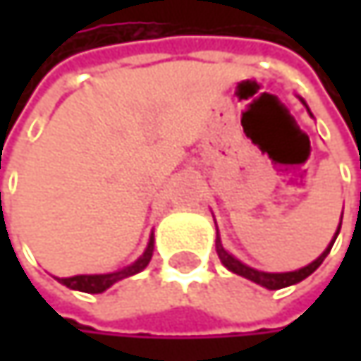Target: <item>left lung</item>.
I'll return each mask as SVG.
<instances>
[{"instance_id":"1","label":"left lung","mask_w":361,"mask_h":361,"mask_svg":"<svg viewBox=\"0 0 361 361\" xmlns=\"http://www.w3.org/2000/svg\"><path fill=\"white\" fill-rule=\"evenodd\" d=\"M301 102L305 104V100L301 98ZM305 109H307V104H305ZM310 110V109H307ZM312 114V112H310ZM341 221H343V215H341ZM338 232H341V224H338V228H336V234H334V238H332V243L326 247V251L316 259V261H312L310 265H305V267H301V269H295V271H282V274H269V271H259V269H252L249 265H245L243 261H238L234 255H230V252L224 249V245H221V238H219V232H217V238H215V249H217V255H219V259H221V263L230 269V271H234V274H238V276H243V278H247V280H251L255 284H261V286H265L267 290H278V288H284V286H290V284H297V282H301V280H305L307 276H312L320 265H322V261L326 259V255L330 252L332 249V245H334V240H336V236H338Z\"/></svg>"}]
</instances>
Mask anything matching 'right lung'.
I'll list each match as a JSON object with an SVG mask.
<instances>
[{"label":"right lung","instance_id":"add662e5","mask_svg":"<svg viewBox=\"0 0 361 361\" xmlns=\"http://www.w3.org/2000/svg\"><path fill=\"white\" fill-rule=\"evenodd\" d=\"M152 251H154V238L150 236V243H148L144 255H142L135 263H131V265H127V267H123V269H118V271H112V274H90V276L85 274V276H73V278H56V280H58L60 284L73 288V290L92 293V295L104 293V290L110 288L114 282H118V280H123V278H129V276L142 271V269L150 263Z\"/></svg>","mask_w":361,"mask_h":361}]
</instances>
